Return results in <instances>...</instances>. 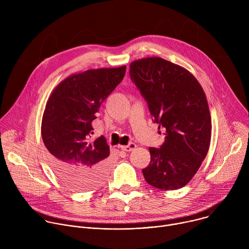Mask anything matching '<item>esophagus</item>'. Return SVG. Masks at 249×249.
<instances>
[{"label": "esophagus", "instance_id": "esophagus-1", "mask_svg": "<svg viewBox=\"0 0 249 249\" xmlns=\"http://www.w3.org/2000/svg\"><path fill=\"white\" fill-rule=\"evenodd\" d=\"M136 148V144L135 143H130L127 146H121V150L125 151V152H131Z\"/></svg>", "mask_w": 249, "mask_h": 249}]
</instances>
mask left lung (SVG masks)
Masks as SVG:
<instances>
[{"label": "left lung", "instance_id": "8db88e82", "mask_svg": "<svg viewBox=\"0 0 249 249\" xmlns=\"http://www.w3.org/2000/svg\"><path fill=\"white\" fill-rule=\"evenodd\" d=\"M130 77L147 101L154 123L165 131L162 145L149 148L151 161L142 172L156 188H181L210 147L212 123L204 90L187 70L160 57L132 62Z\"/></svg>", "mask_w": 249, "mask_h": 249}]
</instances>
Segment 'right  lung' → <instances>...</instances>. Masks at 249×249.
Here are the masks:
<instances>
[{
	"label": "right lung",
	"instance_id": "add662e5",
	"mask_svg": "<svg viewBox=\"0 0 249 249\" xmlns=\"http://www.w3.org/2000/svg\"><path fill=\"white\" fill-rule=\"evenodd\" d=\"M125 72L123 66L72 75L57 86L46 103L41 136L54 172L70 188L92 190L105 181L109 146L103 136L90 140L91 122Z\"/></svg>",
	"mask_w": 249,
	"mask_h": 249
}]
</instances>
